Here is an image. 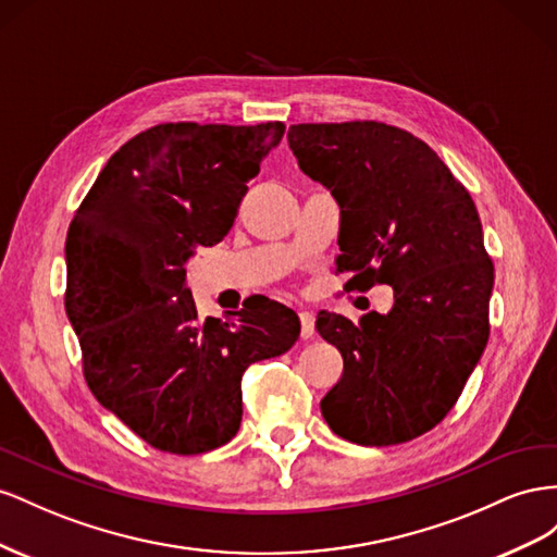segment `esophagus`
Returning a JSON list of instances; mask_svg holds the SVG:
<instances>
[{"instance_id":"34e87169","label":"esophagus","mask_w":557,"mask_h":557,"mask_svg":"<svg viewBox=\"0 0 557 557\" xmlns=\"http://www.w3.org/2000/svg\"><path fill=\"white\" fill-rule=\"evenodd\" d=\"M298 320H300V338H304V341L312 338L314 336V317H312V312H308V310L298 312Z\"/></svg>"}]
</instances>
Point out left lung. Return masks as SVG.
<instances>
[{"mask_svg": "<svg viewBox=\"0 0 557 557\" xmlns=\"http://www.w3.org/2000/svg\"><path fill=\"white\" fill-rule=\"evenodd\" d=\"M287 139L341 205L338 270L355 273L345 292L394 289L387 314H317L343 355L322 416L359 446L418 438L457 404L490 336L495 265L475 205L436 151L396 125L298 123Z\"/></svg>", "mask_w": 557, "mask_h": 557, "instance_id": "1", "label": "left lung"}]
</instances>
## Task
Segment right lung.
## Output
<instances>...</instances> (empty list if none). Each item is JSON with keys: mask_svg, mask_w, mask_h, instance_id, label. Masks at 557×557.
Wrapping results in <instances>:
<instances>
[{"mask_svg": "<svg viewBox=\"0 0 557 557\" xmlns=\"http://www.w3.org/2000/svg\"><path fill=\"white\" fill-rule=\"evenodd\" d=\"M284 123H161L109 158L67 231L65 310L84 377L149 446L200 455L240 429L243 373L296 343L294 310L268 298L202 320L186 261L224 240L247 182Z\"/></svg>", "mask_w": 557, "mask_h": 557, "instance_id": "1", "label": "right lung"}]
</instances>
